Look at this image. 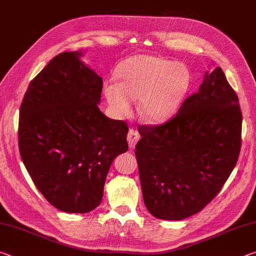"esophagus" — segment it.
Returning a JSON list of instances; mask_svg holds the SVG:
<instances>
[{
    "mask_svg": "<svg viewBox=\"0 0 256 256\" xmlns=\"http://www.w3.org/2000/svg\"><path fill=\"white\" fill-rule=\"evenodd\" d=\"M138 138H140V136H138V132L136 130L130 128V131L128 133V141L130 148H134V146H136Z\"/></svg>",
    "mask_w": 256,
    "mask_h": 256,
    "instance_id": "34e87169",
    "label": "esophagus"
}]
</instances>
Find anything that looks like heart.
I'll return each mask as SVG.
<instances>
[{
  "label": "heart",
  "instance_id": "heart-1",
  "mask_svg": "<svg viewBox=\"0 0 256 256\" xmlns=\"http://www.w3.org/2000/svg\"><path fill=\"white\" fill-rule=\"evenodd\" d=\"M120 82L107 81L104 94L118 116L128 115L132 99H138V112L149 123L170 118L188 92V68L180 63L154 55L128 58L120 70Z\"/></svg>",
  "mask_w": 256,
  "mask_h": 256
}]
</instances>
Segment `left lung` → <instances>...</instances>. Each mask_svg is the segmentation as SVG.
Returning a JSON list of instances; mask_svg holds the SVG:
<instances>
[{"label":"left lung","instance_id":"left-lung-1","mask_svg":"<svg viewBox=\"0 0 256 256\" xmlns=\"http://www.w3.org/2000/svg\"><path fill=\"white\" fill-rule=\"evenodd\" d=\"M240 100L222 68L160 125H140L136 146L146 209L164 220L200 212L222 188L242 146Z\"/></svg>","mask_w":256,"mask_h":256}]
</instances>
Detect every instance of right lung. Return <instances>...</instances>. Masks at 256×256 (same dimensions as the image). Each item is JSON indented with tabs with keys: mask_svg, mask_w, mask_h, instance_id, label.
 Returning <instances> with one entry per match:
<instances>
[{
	"mask_svg": "<svg viewBox=\"0 0 256 256\" xmlns=\"http://www.w3.org/2000/svg\"><path fill=\"white\" fill-rule=\"evenodd\" d=\"M80 55L52 58L29 84L19 114L21 159L46 200L68 214L100 204L112 160L128 149V124L99 110L102 79Z\"/></svg>",
	"mask_w": 256,
	"mask_h": 256,
	"instance_id": "add662e5",
	"label": "right lung"
}]
</instances>
